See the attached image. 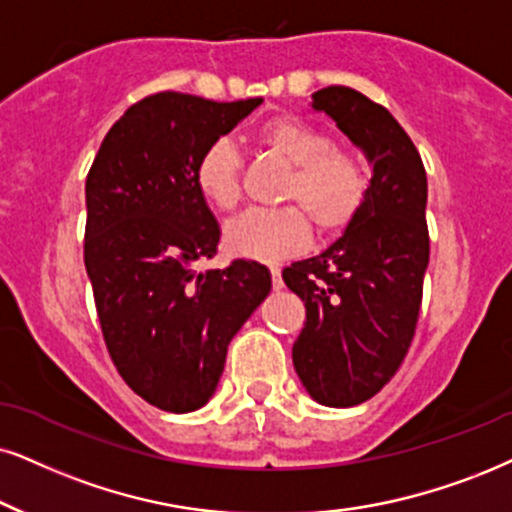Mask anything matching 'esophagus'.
<instances>
[{"instance_id":"1","label":"esophagus","mask_w":512,"mask_h":512,"mask_svg":"<svg viewBox=\"0 0 512 512\" xmlns=\"http://www.w3.org/2000/svg\"><path fill=\"white\" fill-rule=\"evenodd\" d=\"M271 283H274V290H281L283 288V278H281V269L278 267H271Z\"/></svg>"}]
</instances>
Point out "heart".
Returning a JSON list of instances; mask_svg holds the SVG:
<instances>
[{"instance_id": "1", "label": "heart", "mask_w": 512, "mask_h": 512, "mask_svg": "<svg viewBox=\"0 0 512 512\" xmlns=\"http://www.w3.org/2000/svg\"><path fill=\"white\" fill-rule=\"evenodd\" d=\"M257 144L290 165L281 200L286 208L250 210L224 231L231 255L276 262L307 248L312 224L326 236L345 231L364 210L371 179L359 155L333 144L331 134L293 115L262 122ZM193 181L205 203L234 212L243 198V158L229 139H217L200 153Z\"/></svg>"}]
</instances>
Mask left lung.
I'll list each match as a JSON object with an SVG mask.
<instances>
[{
	"label": "left lung",
	"mask_w": 512,
	"mask_h": 512,
	"mask_svg": "<svg viewBox=\"0 0 512 512\" xmlns=\"http://www.w3.org/2000/svg\"><path fill=\"white\" fill-rule=\"evenodd\" d=\"M312 106L373 163L364 210L331 248L283 269L304 302L293 364L326 406H357L390 383L409 352L430 260L428 177L404 127L357 89L326 87Z\"/></svg>",
	"instance_id": "left-lung-1"
}]
</instances>
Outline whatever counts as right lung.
Returning <instances> with one entry per match:
<instances>
[{
  "label": "right lung",
  "instance_id": "right-lung-1",
  "mask_svg": "<svg viewBox=\"0 0 512 512\" xmlns=\"http://www.w3.org/2000/svg\"><path fill=\"white\" fill-rule=\"evenodd\" d=\"M260 103L151 94L108 129L89 167L84 267L103 340L122 380L163 411L208 404L226 347L271 290L257 262L196 269L217 255L219 226L193 167Z\"/></svg>",
  "mask_w": 512,
  "mask_h": 512
}]
</instances>
